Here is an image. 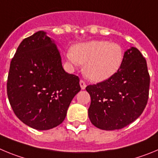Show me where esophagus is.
Here are the masks:
<instances>
[{
    "instance_id": "obj_1",
    "label": "esophagus",
    "mask_w": 158,
    "mask_h": 158,
    "mask_svg": "<svg viewBox=\"0 0 158 158\" xmlns=\"http://www.w3.org/2000/svg\"><path fill=\"white\" fill-rule=\"evenodd\" d=\"M79 84H80L81 89H84L85 88H86V82H85L83 80H82V79H81V80L79 81Z\"/></svg>"
}]
</instances>
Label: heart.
<instances>
[{"instance_id":"obj_1","label":"heart","mask_w":158,"mask_h":158,"mask_svg":"<svg viewBox=\"0 0 158 158\" xmlns=\"http://www.w3.org/2000/svg\"><path fill=\"white\" fill-rule=\"evenodd\" d=\"M67 57L71 64H85V75L91 80L101 82L113 76L121 66L123 49L120 45L107 41L94 40L75 45Z\"/></svg>"}]
</instances>
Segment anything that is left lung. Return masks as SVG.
<instances>
[{
	"label": "left lung",
	"instance_id": "1",
	"mask_svg": "<svg viewBox=\"0 0 158 158\" xmlns=\"http://www.w3.org/2000/svg\"><path fill=\"white\" fill-rule=\"evenodd\" d=\"M150 81L146 60L140 51L135 47L127 49L113 76L86 87L91 99L88 116L92 124L113 131L135 121L148 102Z\"/></svg>",
	"mask_w": 158,
	"mask_h": 158
}]
</instances>
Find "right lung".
Instances as JSON below:
<instances>
[{
    "mask_svg": "<svg viewBox=\"0 0 158 158\" xmlns=\"http://www.w3.org/2000/svg\"><path fill=\"white\" fill-rule=\"evenodd\" d=\"M80 89L79 78L64 70L59 51L45 32L19 44L10 64L7 94L23 123L41 131L56 127Z\"/></svg>",
    "mask_w": 158,
    "mask_h": 158,
    "instance_id": "add662e5",
    "label": "right lung"
}]
</instances>
